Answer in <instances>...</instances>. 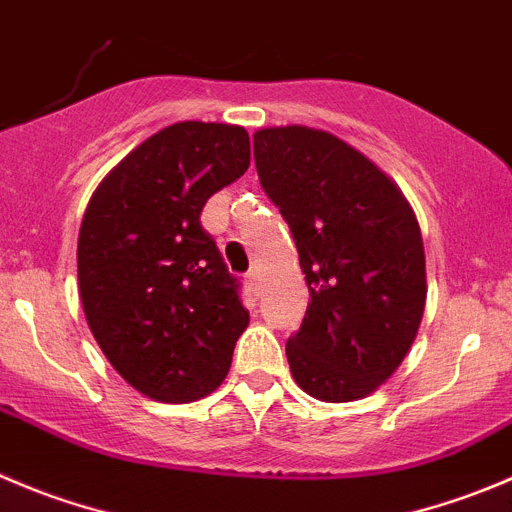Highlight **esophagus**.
Listing matches in <instances>:
<instances>
[{
  "mask_svg": "<svg viewBox=\"0 0 512 512\" xmlns=\"http://www.w3.org/2000/svg\"><path fill=\"white\" fill-rule=\"evenodd\" d=\"M246 284H248V289L253 291V294L259 296L261 294V276H259V271H256V269L248 271V274H246Z\"/></svg>",
  "mask_w": 512,
  "mask_h": 512,
  "instance_id": "34e87169",
  "label": "esophagus"
}]
</instances>
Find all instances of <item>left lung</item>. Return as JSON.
I'll use <instances>...</instances> for the list:
<instances>
[{"instance_id":"1","label":"left lung","mask_w":512,"mask_h":512,"mask_svg":"<svg viewBox=\"0 0 512 512\" xmlns=\"http://www.w3.org/2000/svg\"><path fill=\"white\" fill-rule=\"evenodd\" d=\"M253 158L311 296L286 342L291 374L324 402L367 397L402 364L425 311L415 213L372 160L324 130H259Z\"/></svg>"}]
</instances>
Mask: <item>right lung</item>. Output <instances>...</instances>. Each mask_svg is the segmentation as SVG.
Wrapping results in <instances>:
<instances>
[{
	"label": "right lung",
	"instance_id": "right-lung-1",
	"mask_svg": "<svg viewBox=\"0 0 512 512\" xmlns=\"http://www.w3.org/2000/svg\"><path fill=\"white\" fill-rule=\"evenodd\" d=\"M238 125L175 123L150 135L92 193L77 279L107 362L158 402H193L226 379L248 326L241 284L201 226L208 198L241 178Z\"/></svg>",
	"mask_w": 512,
	"mask_h": 512
}]
</instances>
